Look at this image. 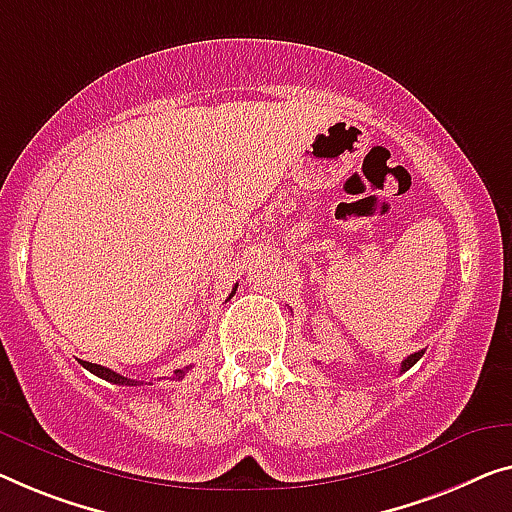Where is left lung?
<instances>
[{
  "instance_id": "1",
  "label": "left lung",
  "mask_w": 512,
  "mask_h": 512,
  "mask_svg": "<svg viewBox=\"0 0 512 512\" xmlns=\"http://www.w3.org/2000/svg\"><path fill=\"white\" fill-rule=\"evenodd\" d=\"M425 352H423V349H421V352H416V354H411V356H407V358H404V361H402V368H400V372H404V370H409L411 368V365H414L416 361H418V358H421Z\"/></svg>"
}]
</instances>
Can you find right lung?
I'll return each mask as SVG.
<instances>
[{
	"mask_svg": "<svg viewBox=\"0 0 512 512\" xmlns=\"http://www.w3.org/2000/svg\"><path fill=\"white\" fill-rule=\"evenodd\" d=\"M236 287H239V285H234V289H232V294H230V296H234ZM80 363H82V368H87V370L91 372V375L101 377V379H105V381H112V384H117V386H140V384H142V381H135V379L121 377L119 372H114V370H110V368H105V365H96V363H89V361H80ZM186 370H190V368L174 370V375H177V379H181L183 375H186Z\"/></svg>",
	"mask_w": 512,
	"mask_h": 512,
	"instance_id": "1",
	"label": "right lung"
}]
</instances>
